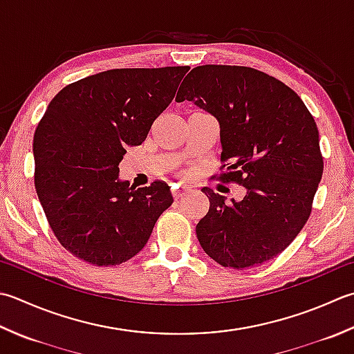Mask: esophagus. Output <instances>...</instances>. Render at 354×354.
Wrapping results in <instances>:
<instances>
[{"mask_svg":"<svg viewBox=\"0 0 354 354\" xmlns=\"http://www.w3.org/2000/svg\"><path fill=\"white\" fill-rule=\"evenodd\" d=\"M173 198L175 199H179V198H183L187 192H189V189H187L185 185H181V184H175L173 185Z\"/></svg>","mask_w":354,"mask_h":354,"instance_id":"34e87169","label":"esophagus"}]
</instances>
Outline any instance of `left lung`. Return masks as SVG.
I'll return each instance as SVG.
<instances>
[{"label":"left lung","mask_w":354,"mask_h":354,"mask_svg":"<svg viewBox=\"0 0 354 354\" xmlns=\"http://www.w3.org/2000/svg\"><path fill=\"white\" fill-rule=\"evenodd\" d=\"M178 93V102L192 101L216 118L223 181L247 190L239 203L225 204L204 187L210 209L196 225L201 247L227 268L273 259L306 225L322 178L313 116L288 86L252 67L198 66Z\"/></svg>","instance_id":"left-lung-1"}]
</instances>
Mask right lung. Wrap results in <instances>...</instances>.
Segmentation results:
<instances>
[{
  "instance_id": "obj_1",
  "label": "right lung",
  "mask_w": 354,
  "mask_h": 354,
  "mask_svg": "<svg viewBox=\"0 0 354 354\" xmlns=\"http://www.w3.org/2000/svg\"><path fill=\"white\" fill-rule=\"evenodd\" d=\"M189 66L113 68L66 86L33 136L35 189L61 245L96 267L120 266L147 244L173 203L162 181L120 179L126 147L141 145Z\"/></svg>"
}]
</instances>
